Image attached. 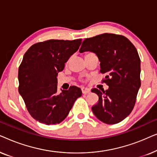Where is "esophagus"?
I'll return each instance as SVG.
<instances>
[{
  "label": "esophagus",
  "mask_w": 157,
  "mask_h": 157,
  "mask_svg": "<svg viewBox=\"0 0 157 157\" xmlns=\"http://www.w3.org/2000/svg\"><path fill=\"white\" fill-rule=\"evenodd\" d=\"M81 91H82V94H89V93L90 90L89 89H87V88L82 87V88H81Z\"/></svg>",
  "instance_id": "34e87169"
}]
</instances>
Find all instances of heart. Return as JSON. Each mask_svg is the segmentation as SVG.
<instances>
[{
    "mask_svg": "<svg viewBox=\"0 0 157 157\" xmlns=\"http://www.w3.org/2000/svg\"><path fill=\"white\" fill-rule=\"evenodd\" d=\"M88 53H86V54H85V55H86V54H88Z\"/></svg>",
    "mask_w": 157,
    "mask_h": 157,
    "instance_id": "1",
    "label": "heart"
}]
</instances>
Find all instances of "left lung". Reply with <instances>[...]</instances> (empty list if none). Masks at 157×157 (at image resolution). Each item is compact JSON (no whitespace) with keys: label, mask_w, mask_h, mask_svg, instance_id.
<instances>
[{"label":"left lung","mask_w":157,"mask_h":157,"mask_svg":"<svg viewBox=\"0 0 157 157\" xmlns=\"http://www.w3.org/2000/svg\"><path fill=\"white\" fill-rule=\"evenodd\" d=\"M79 51L95 53L100 72L106 74L103 82L109 89L91 90L98 96L92 111L105 124L119 123L132 111L141 86V60L136 48L125 36L103 33L86 38Z\"/></svg>","instance_id":"left-lung-1"}]
</instances>
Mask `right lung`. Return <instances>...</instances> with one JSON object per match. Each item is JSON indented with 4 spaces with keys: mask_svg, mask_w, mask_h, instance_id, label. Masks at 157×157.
<instances>
[{
    "mask_svg": "<svg viewBox=\"0 0 157 157\" xmlns=\"http://www.w3.org/2000/svg\"><path fill=\"white\" fill-rule=\"evenodd\" d=\"M82 39L48 40L33 44L18 68V91L32 117L40 123H61L82 94L72 86L57 93V75L78 49Z\"/></svg>",
    "mask_w": 157,
    "mask_h": 157,
    "instance_id": "right-lung-1",
    "label": "right lung"
}]
</instances>
